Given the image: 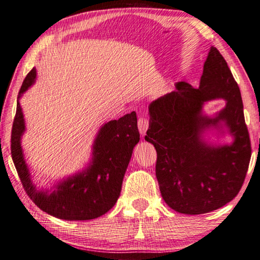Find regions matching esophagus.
<instances>
[{
    "instance_id": "1",
    "label": "esophagus",
    "mask_w": 260,
    "mask_h": 260,
    "mask_svg": "<svg viewBox=\"0 0 260 260\" xmlns=\"http://www.w3.org/2000/svg\"><path fill=\"white\" fill-rule=\"evenodd\" d=\"M138 129H139V133L142 134L143 136L146 135V131L148 129V120L146 117H139L138 120Z\"/></svg>"
}]
</instances>
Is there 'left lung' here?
Segmentation results:
<instances>
[{
	"label": "left lung",
	"instance_id": "left-lung-1",
	"mask_svg": "<svg viewBox=\"0 0 260 260\" xmlns=\"http://www.w3.org/2000/svg\"><path fill=\"white\" fill-rule=\"evenodd\" d=\"M224 99L215 116L203 113L207 102ZM145 140L157 153L156 178L171 209L184 215H202L224 207L242 187L251 145L245 125L239 85L215 47L209 50L198 89L177 82L176 90L148 106ZM230 134V144L212 143L207 133Z\"/></svg>",
	"mask_w": 260,
	"mask_h": 260
}]
</instances>
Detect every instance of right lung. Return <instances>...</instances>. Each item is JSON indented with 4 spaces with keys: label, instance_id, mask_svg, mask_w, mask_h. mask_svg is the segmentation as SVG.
Listing matches in <instances>:
<instances>
[{
    "label": "right lung",
    "instance_id": "obj_1",
    "mask_svg": "<svg viewBox=\"0 0 260 260\" xmlns=\"http://www.w3.org/2000/svg\"><path fill=\"white\" fill-rule=\"evenodd\" d=\"M36 68L27 76L18 94L12 125V160L26 193L41 210L63 220H90L111 210L120 197L123 177L134 147L139 143L136 112L105 123L99 127L84 169L56 181L50 188L40 189L31 180L25 160L21 138L26 131L20 98L35 83Z\"/></svg>",
    "mask_w": 260,
    "mask_h": 260
}]
</instances>
